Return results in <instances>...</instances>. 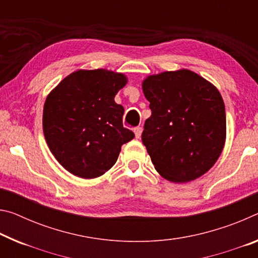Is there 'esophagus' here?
Here are the masks:
<instances>
[{
	"label": "esophagus",
	"mask_w": 258,
	"mask_h": 258,
	"mask_svg": "<svg viewBox=\"0 0 258 258\" xmlns=\"http://www.w3.org/2000/svg\"><path fill=\"white\" fill-rule=\"evenodd\" d=\"M134 133H136V138L137 139H140L141 138V133H142V127H140V126H138V127L134 128Z\"/></svg>",
	"instance_id": "1"
}]
</instances>
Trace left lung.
<instances>
[{
  "label": "left lung",
  "mask_w": 258,
  "mask_h": 258,
  "mask_svg": "<svg viewBox=\"0 0 258 258\" xmlns=\"http://www.w3.org/2000/svg\"><path fill=\"white\" fill-rule=\"evenodd\" d=\"M142 89L151 116L141 138L155 169L172 182L201 177L217 162L226 138L218 89L189 70L150 76Z\"/></svg>",
  "instance_id": "1"
}]
</instances>
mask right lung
I'll use <instances>...</instances> for the list:
<instances>
[{"label":"right lung","mask_w":258,"mask_h":258,"mask_svg":"<svg viewBox=\"0 0 258 258\" xmlns=\"http://www.w3.org/2000/svg\"><path fill=\"white\" fill-rule=\"evenodd\" d=\"M127 83L122 73L79 70L47 96L42 126L49 149L69 172L84 179L104 174L134 133L122 126L114 96Z\"/></svg>","instance_id":"obj_1"}]
</instances>
